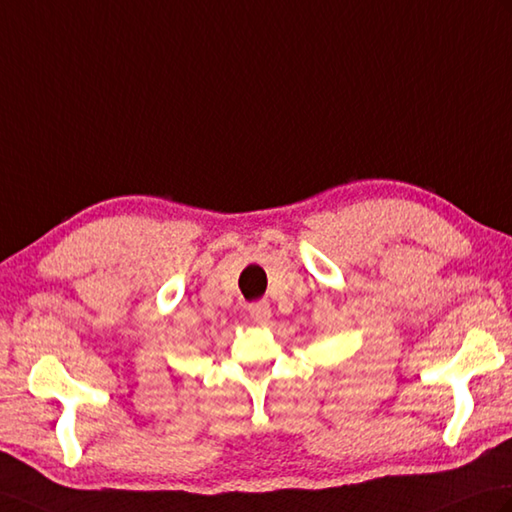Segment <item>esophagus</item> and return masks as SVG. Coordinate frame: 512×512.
Segmentation results:
<instances>
[{"label": "esophagus", "instance_id": "34e87169", "mask_svg": "<svg viewBox=\"0 0 512 512\" xmlns=\"http://www.w3.org/2000/svg\"><path fill=\"white\" fill-rule=\"evenodd\" d=\"M248 314H251V318L255 320L257 325H266L270 320V303L268 301H253L251 305H248Z\"/></svg>", "mask_w": 512, "mask_h": 512}]
</instances>
